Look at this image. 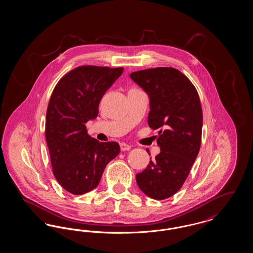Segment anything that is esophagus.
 Wrapping results in <instances>:
<instances>
[{
	"label": "esophagus",
	"mask_w": 253,
	"mask_h": 253,
	"mask_svg": "<svg viewBox=\"0 0 253 253\" xmlns=\"http://www.w3.org/2000/svg\"><path fill=\"white\" fill-rule=\"evenodd\" d=\"M130 149H131V146H130V145L126 144V143H121V150L122 152L129 151Z\"/></svg>",
	"instance_id": "obj_1"
}]
</instances>
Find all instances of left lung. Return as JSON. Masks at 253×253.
<instances>
[{
    "mask_svg": "<svg viewBox=\"0 0 253 253\" xmlns=\"http://www.w3.org/2000/svg\"><path fill=\"white\" fill-rule=\"evenodd\" d=\"M130 77L150 98L149 127L159 129L160 153L136 174V182L146 195L163 200L179 191L199 153L203 125L200 98L191 81L172 67L146 69Z\"/></svg>",
    "mask_w": 253,
    "mask_h": 253,
    "instance_id": "1",
    "label": "left lung"
}]
</instances>
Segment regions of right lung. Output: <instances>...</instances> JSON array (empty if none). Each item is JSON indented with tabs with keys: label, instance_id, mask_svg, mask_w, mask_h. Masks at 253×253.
I'll return each mask as SVG.
<instances>
[{
	"label": "right lung",
	"instance_id": "add662e5",
	"mask_svg": "<svg viewBox=\"0 0 253 253\" xmlns=\"http://www.w3.org/2000/svg\"><path fill=\"white\" fill-rule=\"evenodd\" d=\"M122 72V67L80 66L63 76L53 90L45 138L53 174L72 194L94 190L106 165L121 152L118 142L91 137L85 123L97 117L100 99Z\"/></svg>",
	"mask_w": 253,
	"mask_h": 253
}]
</instances>
